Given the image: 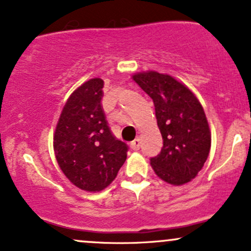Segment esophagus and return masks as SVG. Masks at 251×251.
<instances>
[{
  "label": "esophagus",
  "instance_id": "esophagus-1",
  "mask_svg": "<svg viewBox=\"0 0 251 251\" xmlns=\"http://www.w3.org/2000/svg\"><path fill=\"white\" fill-rule=\"evenodd\" d=\"M130 147H131V149H132V150H138L139 147H141V139H139V138L134 139V141H132L130 143Z\"/></svg>",
  "mask_w": 251,
  "mask_h": 251
}]
</instances>
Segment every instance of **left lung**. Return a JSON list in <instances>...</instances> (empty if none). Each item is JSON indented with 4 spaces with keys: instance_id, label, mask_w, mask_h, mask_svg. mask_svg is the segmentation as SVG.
Returning <instances> with one entry per match:
<instances>
[{
    "instance_id": "1",
    "label": "left lung",
    "mask_w": 251,
    "mask_h": 251,
    "mask_svg": "<svg viewBox=\"0 0 251 251\" xmlns=\"http://www.w3.org/2000/svg\"><path fill=\"white\" fill-rule=\"evenodd\" d=\"M133 80L155 105L163 147L150 159L162 180L183 185L202 170L210 150L209 126L201 103L194 94L168 75L142 72Z\"/></svg>"
}]
</instances>
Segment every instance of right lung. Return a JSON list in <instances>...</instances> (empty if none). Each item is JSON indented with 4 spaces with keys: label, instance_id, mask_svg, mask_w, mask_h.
<instances>
[{
    "label": "right lung",
    "instance_id": "add662e5",
    "mask_svg": "<svg viewBox=\"0 0 251 251\" xmlns=\"http://www.w3.org/2000/svg\"><path fill=\"white\" fill-rule=\"evenodd\" d=\"M103 80L94 78L73 92L63 107L54 134L60 168L72 184L101 191L115 179L127 156V144L117 139L105 119Z\"/></svg>",
    "mask_w": 251,
    "mask_h": 251
}]
</instances>
